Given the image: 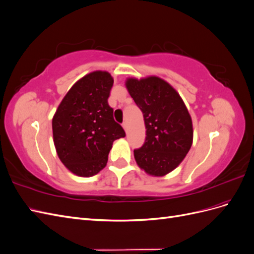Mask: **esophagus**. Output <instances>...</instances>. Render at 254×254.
Wrapping results in <instances>:
<instances>
[{
  "mask_svg": "<svg viewBox=\"0 0 254 254\" xmlns=\"http://www.w3.org/2000/svg\"><path fill=\"white\" fill-rule=\"evenodd\" d=\"M122 126H123V128L125 129V131H126V132H128V124H127V122H124V123H123Z\"/></svg>",
  "mask_w": 254,
  "mask_h": 254,
  "instance_id": "obj_1",
  "label": "esophagus"
}]
</instances>
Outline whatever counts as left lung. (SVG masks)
<instances>
[{
  "instance_id": "obj_1",
  "label": "left lung",
  "mask_w": 254,
  "mask_h": 254,
  "mask_svg": "<svg viewBox=\"0 0 254 254\" xmlns=\"http://www.w3.org/2000/svg\"><path fill=\"white\" fill-rule=\"evenodd\" d=\"M126 87L143 112L146 137L134 149L137 165L152 176H164L178 166L193 142L190 115L180 95L163 79L130 78Z\"/></svg>"
}]
</instances>
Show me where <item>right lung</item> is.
I'll use <instances>...</instances> for the list:
<instances>
[{"instance_id":"add662e5","label":"right lung","mask_w":254,"mask_h":254,"mask_svg":"<svg viewBox=\"0 0 254 254\" xmlns=\"http://www.w3.org/2000/svg\"><path fill=\"white\" fill-rule=\"evenodd\" d=\"M111 75L96 71L67 92L53 119L58 157L75 175L91 177L106 166L114 140L126 136L108 104Z\"/></svg>"}]
</instances>
